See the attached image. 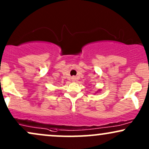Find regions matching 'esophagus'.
Segmentation results:
<instances>
[{
  "label": "esophagus",
  "mask_w": 149,
  "mask_h": 149,
  "mask_svg": "<svg viewBox=\"0 0 149 149\" xmlns=\"http://www.w3.org/2000/svg\"><path fill=\"white\" fill-rule=\"evenodd\" d=\"M76 80V78H75V77H73V78H72V80H73V81H75V80Z\"/></svg>",
  "instance_id": "obj_1"
}]
</instances>
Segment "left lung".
Listing matches in <instances>:
<instances>
[{
    "mask_svg": "<svg viewBox=\"0 0 149 149\" xmlns=\"http://www.w3.org/2000/svg\"><path fill=\"white\" fill-rule=\"evenodd\" d=\"M100 91H101V90H99V91H98V90H97V92H100Z\"/></svg>",
    "mask_w": 149,
    "mask_h": 149,
    "instance_id": "8db88e82",
    "label": "left lung"
}]
</instances>
